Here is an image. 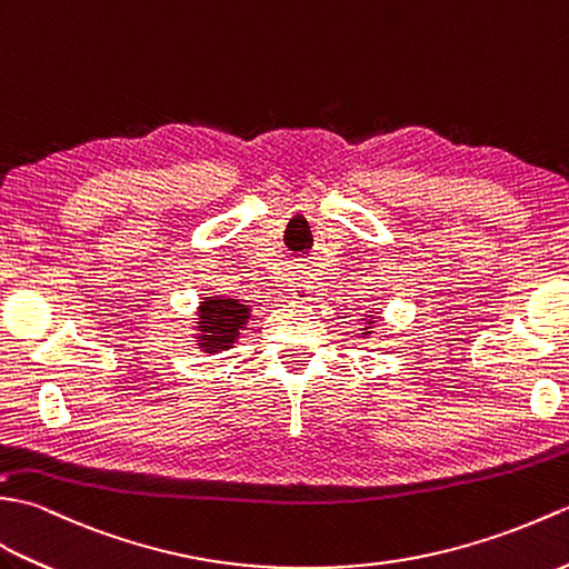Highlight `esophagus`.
<instances>
[{"label":"esophagus","instance_id":"34e87169","mask_svg":"<svg viewBox=\"0 0 569 569\" xmlns=\"http://www.w3.org/2000/svg\"><path fill=\"white\" fill-rule=\"evenodd\" d=\"M289 292H292L295 301H307L309 292H311V284H309L307 277H295L292 289H289Z\"/></svg>","mask_w":569,"mask_h":569}]
</instances>
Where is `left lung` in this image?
<instances>
[{
    "label": "left lung",
    "instance_id": "8db88e82",
    "mask_svg": "<svg viewBox=\"0 0 569 569\" xmlns=\"http://www.w3.org/2000/svg\"><path fill=\"white\" fill-rule=\"evenodd\" d=\"M380 309H370V311H362L360 313V323H362V328H360V338L362 340H368L370 336H375V328L380 326Z\"/></svg>",
    "mask_w": 569,
    "mask_h": 569
}]
</instances>
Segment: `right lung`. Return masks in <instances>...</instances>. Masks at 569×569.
Segmentation results:
<instances>
[{"label": "right lung", "instance_id": "obj_1", "mask_svg": "<svg viewBox=\"0 0 569 569\" xmlns=\"http://www.w3.org/2000/svg\"><path fill=\"white\" fill-rule=\"evenodd\" d=\"M250 311L252 307L248 301L236 297H201L192 323L194 346L201 348V352H209V356H219V352L233 348L252 317Z\"/></svg>", "mask_w": 569, "mask_h": 569}]
</instances>
